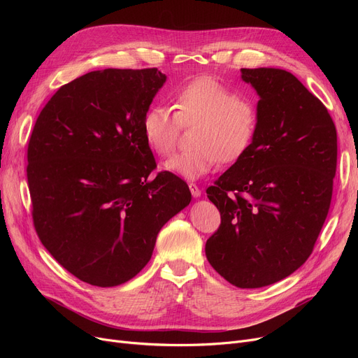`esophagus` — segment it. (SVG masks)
<instances>
[{
  "mask_svg": "<svg viewBox=\"0 0 358 358\" xmlns=\"http://www.w3.org/2000/svg\"><path fill=\"white\" fill-rule=\"evenodd\" d=\"M189 189H190V192H192V194H193V197H200L201 196V190L199 189V185H196L194 182H190L189 184Z\"/></svg>",
  "mask_w": 358,
  "mask_h": 358,
  "instance_id": "esophagus-1",
  "label": "esophagus"
}]
</instances>
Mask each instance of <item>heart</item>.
<instances>
[{
	"mask_svg": "<svg viewBox=\"0 0 358 358\" xmlns=\"http://www.w3.org/2000/svg\"><path fill=\"white\" fill-rule=\"evenodd\" d=\"M174 113L165 106H150L142 119L146 145L165 157L174 149L181 127L192 131L194 149L169 158L164 169L187 180H197L216 168L219 161L234 162L251 148L258 113L254 101L212 77H200L184 85L174 99Z\"/></svg>",
	"mask_w": 358,
	"mask_h": 358,
	"instance_id": "obj_1",
	"label": "heart"
}]
</instances>
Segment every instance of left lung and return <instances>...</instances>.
<instances>
[{"mask_svg":"<svg viewBox=\"0 0 358 358\" xmlns=\"http://www.w3.org/2000/svg\"><path fill=\"white\" fill-rule=\"evenodd\" d=\"M241 73L259 97L258 127L245 155L206 190L222 219L206 257L231 285L258 289L286 278L312 254L332 197L336 129L293 73Z\"/></svg>","mask_w":358,"mask_h":358,"instance_id":"obj_1","label":"left lung"}]
</instances>
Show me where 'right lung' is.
<instances>
[{
    "mask_svg": "<svg viewBox=\"0 0 358 358\" xmlns=\"http://www.w3.org/2000/svg\"><path fill=\"white\" fill-rule=\"evenodd\" d=\"M165 73L92 71L41 111L27 149L33 223L59 264L91 286L115 287L152 257L164 224L190 204L189 185L157 162L142 119Z\"/></svg>",
    "mask_w": 358,
    "mask_h": 358,
    "instance_id": "add662e5",
    "label": "right lung"
}]
</instances>
